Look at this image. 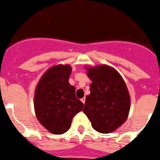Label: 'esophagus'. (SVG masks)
<instances>
[{
	"label": "esophagus",
	"instance_id": "34e87169",
	"mask_svg": "<svg viewBox=\"0 0 160 160\" xmlns=\"http://www.w3.org/2000/svg\"><path fill=\"white\" fill-rule=\"evenodd\" d=\"M81 100V102L83 103V104L85 103V97L82 98V99H81V100Z\"/></svg>",
	"mask_w": 160,
	"mask_h": 160
}]
</instances>
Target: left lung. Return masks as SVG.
<instances>
[{
  "label": "left lung",
  "instance_id": "1",
  "mask_svg": "<svg viewBox=\"0 0 160 160\" xmlns=\"http://www.w3.org/2000/svg\"><path fill=\"white\" fill-rule=\"evenodd\" d=\"M85 68L92 83L83 113L98 132H114L126 121L130 111L131 98L126 83L115 68L106 64Z\"/></svg>",
  "mask_w": 160,
  "mask_h": 160
}]
</instances>
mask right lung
Instances as JSON below:
<instances>
[{"label": "right lung", "mask_w": 160, "mask_h": 160, "mask_svg": "<svg viewBox=\"0 0 160 160\" xmlns=\"http://www.w3.org/2000/svg\"><path fill=\"white\" fill-rule=\"evenodd\" d=\"M71 72L69 64L52 66L44 73L36 87V116L44 128L55 135L67 132L72 118L83 107L76 97V88L68 82Z\"/></svg>", "instance_id": "right-lung-1"}]
</instances>
